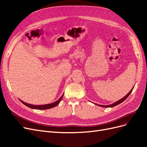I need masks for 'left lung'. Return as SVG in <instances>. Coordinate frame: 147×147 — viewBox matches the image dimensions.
Here are the masks:
<instances>
[{"label": "left lung", "mask_w": 147, "mask_h": 147, "mask_svg": "<svg viewBox=\"0 0 147 147\" xmlns=\"http://www.w3.org/2000/svg\"><path fill=\"white\" fill-rule=\"evenodd\" d=\"M133 88H132V90H131L129 92L127 93V94H126V96H124V97H123V98H122L121 99H120V100H118V101H117V102H115V103H113V104H110V105H98V104H95L97 105H99V106H100V107H115V106H116V105L119 104L120 103H121V102H123L124 100H126V99L127 98V97L131 94V93L132 91Z\"/></svg>", "instance_id": "left-lung-1"}]
</instances>
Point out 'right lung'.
I'll list each match as a JSON object with an SVG mask.
<instances>
[{
    "instance_id": "add662e5",
    "label": "right lung",
    "mask_w": 147,
    "mask_h": 147,
    "mask_svg": "<svg viewBox=\"0 0 147 147\" xmlns=\"http://www.w3.org/2000/svg\"><path fill=\"white\" fill-rule=\"evenodd\" d=\"M63 96H64V94L61 96V97H60V98L58 100H56L55 102H53V103H51V104H50L42 105H32V104H28V103H26V102L22 101L20 99V100L23 104H24L26 106H28V107H29V108L34 109H38V110H46V109H50L53 108V107H56V105H58L59 104V102H61V100H62V99H63Z\"/></svg>"
}]
</instances>
